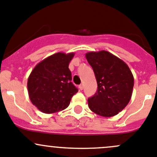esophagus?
<instances>
[{
  "instance_id": "1",
  "label": "esophagus",
  "mask_w": 157,
  "mask_h": 157,
  "mask_svg": "<svg viewBox=\"0 0 157 157\" xmlns=\"http://www.w3.org/2000/svg\"><path fill=\"white\" fill-rule=\"evenodd\" d=\"M79 89H80V90H82L83 89V84H80V85H79Z\"/></svg>"
}]
</instances>
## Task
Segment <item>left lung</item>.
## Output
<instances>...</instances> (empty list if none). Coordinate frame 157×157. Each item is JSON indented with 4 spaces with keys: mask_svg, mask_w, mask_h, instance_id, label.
Wrapping results in <instances>:
<instances>
[{
    "mask_svg": "<svg viewBox=\"0 0 157 157\" xmlns=\"http://www.w3.org/2000/svg\"><path fill=\"white\" fill-rule=\"evenodd\" d=\"M86 58L94 70L97 91L88 99L91 111L105 117L117 115L131 99L134 79L127 63L106 51L89 52Z\"/></svg>",
    "mask_w": 157,
    "mask_h": 157,
    "instance_id": "1",
    "label": "left lung"
}]
</instances>
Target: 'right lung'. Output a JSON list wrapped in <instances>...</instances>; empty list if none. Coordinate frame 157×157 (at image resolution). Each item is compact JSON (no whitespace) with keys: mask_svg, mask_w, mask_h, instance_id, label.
Instances as JSON below:
<instances>
[{"mask_svg":"<svg viewBox=\"0 0 157 157\" xmlns=\"http://www.w3.org/2000/svg\"><path fill=\"white\" fill-rule=\"evenodd\" d=\"M74 53L59 52L36 65L27 80L31 103L44 113L66 109L78 89L71 82L69 63Z\"/></svg>","mask_w":157,"mask_h":157,"instance_id":"add662e5","label":"right lung"}]
</instances>
